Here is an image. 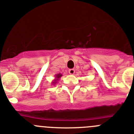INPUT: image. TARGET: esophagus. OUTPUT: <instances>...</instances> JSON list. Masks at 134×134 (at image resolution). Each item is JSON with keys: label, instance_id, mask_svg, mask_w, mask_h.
Returning a JSON list of instances; mask_svg holds the SVG:
<instances>
[{"label": "esophagus", "instance_id": "obj_1", "mask_svg": "<svg viewBox=\"0 0 134 134\" xmlns=\"http://www.w3.org/2000/svg\"><path fill=\"white\" fill-rule=\"evenodd\" d=\"M68 72L70 74H74V72H75V70H74V69H69L68 70Z\"/></svg>", "mask_w": 134, "mask_h": 134}]
</instances>
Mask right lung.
Segmentation results:
<instances>
[{"label":"right lung","mask_w":134,"mask_h":134,"mask_svg":"<svg viewBox=\"0 0 134 134\" xmlns=\"http://www.w3.org/2000/svg\"><path fill=\"white\" fill-rule=\"evenodd\" d=\"M61 76H62V74H57V78H60V77H61ZM54 83H55V82H54Z\"/></svg>","instance_id":"right-lung-1"}]
</instances>
